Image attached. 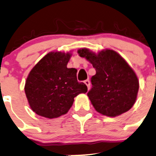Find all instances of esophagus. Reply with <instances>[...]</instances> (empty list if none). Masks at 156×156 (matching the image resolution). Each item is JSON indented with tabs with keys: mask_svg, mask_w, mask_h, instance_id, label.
Masks as SVG:
<instances>
[{
	"mask_svg": "<svg viewBox=\"0 0 156 156\" xmlns=\"http://www.w3.org/2000/svg\"><path fill=\"white\" fill-rule=\"evenodd\" d=\"M84 83H85V84L86 85V86H87L88 89H90V81H89V80H85V81H84Z\"/></svg>",
	"mask_w": 156,
	"mask_h": 156,
	"instance_id": "esophagus-1",
	"label": "esophagus"
}]
</instances>
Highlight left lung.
I'll list each match as a JSON object with an SVG mask.
<instances>
[{
    "mask_svg": "<svg viewBox=\"0 0 156 156\" xmlns=\"http://www.w3.org/2000/svg\"><path fill=\"white\" fill-rule=\"evenodd\" d=\"M78 53L96 70L91 78L92 87L87 93L94 109L110 117L128 111L137 99L139 81L125 59L110 49L95 54L84 48Z\"/></svg>",
    "mask_w": 156,
    "mask_h": 156,
    "instance_id": "1",
    "label": "left lung"
}]
</instances>
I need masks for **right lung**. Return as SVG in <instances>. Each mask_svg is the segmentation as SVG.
I'll list each match as a JSON object with an SVG mask.
<instances>
[{"instance_id": "obj_1", "label": "right lung", "mask_w": 156, "mask_h": 156, "mask_svg": "<svg viewBox=\"0 0 156 156\" xmlns=\"http://www.w3.org/2000/svg\"><path fill=\"white\" fill-rule=\"evenodd\" d=\"M70 56L49 52L30 70L25 91L30 108L37 115L53 119L66 114L74 98L87 92L86 85L77 81V70L67 67Z\"/></svg>"}]
</instances>
